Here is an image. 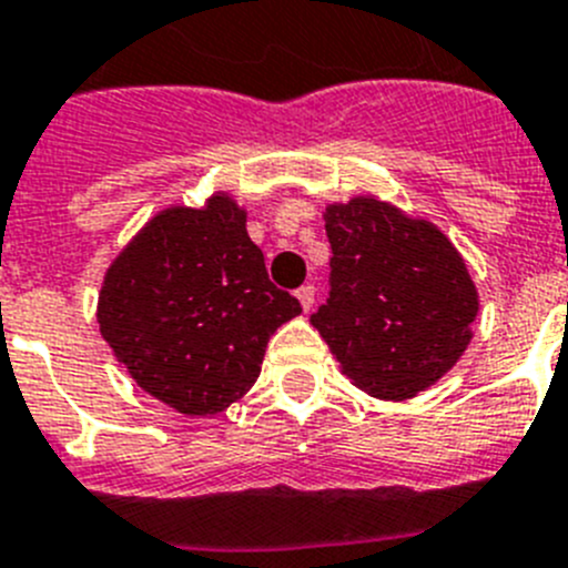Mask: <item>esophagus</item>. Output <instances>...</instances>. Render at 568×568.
Segmentation results:
<instances>
[{
	"label": "esophagus",
	"mask_w": 568,
	"mask_h": 568,
	"mask_svg": "<svg viewBox=\"0 0 568 568\" xmlns=\"http://www.w3.org/2000/svg\"><path fill=\"white\" fill-rule=\"evenodd\" d=\"M295 298L301 301V307H304V313H310L315 304V287L313 284H307V287H301L298 293H295Z\"/></svg>",
	"instance_id": "obj_1"
}]
</instances>
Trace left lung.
<instances>
[{
	"label": "left lung",
	"mask_w": 568,
	"mask_h": 568,
	"mask_svg": "<svg viewBox=\"0 0 568 568\" xmlns=\"http://www.w3.org/2000/svg\"><path fill=\"white\" fill-rule=\"evenodd\" d=\"M329 298L310 318L341 373L378 400H409L466 353L480 295L464 255L424 215L373 193L324 207Z\"/></svg>",
	"instance_id": "left-lung-1"
}]
</instances>
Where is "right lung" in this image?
Wrapping results in <instances>:
<instances>
[{
	"label": "right lung",
	"instance_id": "obj_1",
	"mask_svg": "<svg viewBox=\"0 0 568 568\" xmlns=\"http://www.w3.org/2000/svg\"><path fill=\"white\" fill-rule=\"evenodd\" d=\"M301 315L273 287L247 235V207L215 190L202 207L168 204L104 270L99 333L130 378L190 418L250 393L267 341Z\"/></svg>",
	"mask_w": 568,
	"mask_h": 568
}]
</instances>
